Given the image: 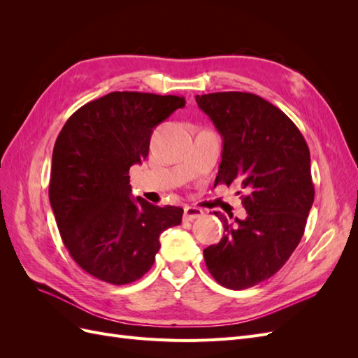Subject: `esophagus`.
<instances>
[{
    "instance_id": "1",
    "label": "esophagus",
    "mask_w": 358,
    "mask_h": 358,
    "mask_svg": "<svg viewBox=\"0 0 358 358\" xmlns=\"http://www.w3.org/2000/svg\"><path fill=\"white\" fill-rule=\"evenodd\" d=\"M201 215L203 210L199 208H194V206H185V208H183V220L185 221H194L200 218Z\"/></svg>"
}]
</instances>
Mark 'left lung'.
<instances>
[{"label": "left lung", "mask_w": 358, "mask_h": 358, "mask_svg": "<svg viewBox=\"0 0 358 358\" xmlns=\"http://www.w3.org/2000/svg\"><path fill=\"white\" fill-rule=\"evenodd\" d=\"M196 101L224 138L215 185H241L248 213L234 222L215 213L224 236L204 249V262L216 282L245 289L273 276L305 233L315 196L309 148L296 124L255 94L213 92Z\"/></svg>", "instance_id": "1"}]
</instances>
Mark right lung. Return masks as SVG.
<instances>
[{
    "label": "right lung",
    "instance_id": "1",
    "mask_svg": "<svg viewBox=\"0 0 358 358\" xmlns=\"http://www.w3.org/2000/svg\"><path fill=\"white\" fill-rule=\"evenodd\" d=\"M185 106L178 95L110 92L62 127L52 155L49 200L61 239L86 273L125 285L152 267L159 234L182 208L131 199L129 167L149 154L154 128Z\"/></svg>",
    "mask_w": 358,
    "mask_h": 358
}]
</instances>
